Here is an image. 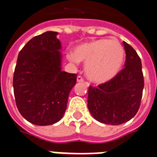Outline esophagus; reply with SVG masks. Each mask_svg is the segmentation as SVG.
<instances>
[{
	"label": "esophagus",
	"mask_w": 157,
	"mask_h": 157,
	"mask_svg": "<svg viewBox=\"0 0 157 157\" xmlns=\"http://www.w3.org/2000/svg\"><path fill=\"white\" fill-rule=\"evenodd\" d=\"M77 82H78V83H83V82H84V78L81 76H78L77 77Z\"/></svg>",
	"instance_id": "34e87169"
}]
</instances>
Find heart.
I'll use <instances>...</instances> for the list:
<instances>
[{
    "mask_svg": "<svg viewBox=\"0 0 157 157\" xmlns=\"http://www.w3.org/2000/svg\"><path fill=\"white\" fill-rule=\"evenodd\" d=\"M67 57L71 63H86L84 72L89 80L94 84H105L121 71L125 51L118 41L102 38L78 45L74 53H67Z\"/></svg>",
    "mask_w": 157,
    "mask_h": 157,
    "instance_id": "obj_1",
    "label": "heart"
}]
</instances>
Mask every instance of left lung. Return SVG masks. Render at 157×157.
<instances>
[{
  "label": "left lung",
  "mask_w": 157,
  "mask_h": 157,
  "mask_svg": "<svg viewBox=\"0 0 157 157\" xmlns=\"http://www.w3.org/2000/svg\"><path fill=\"white\" fill-rule=\"evenodd\" d=\"M125 67L113 79L89 88L88 108L94 119L110 125H120L132 119L140 105L144 77L140 56L123 41Z\"/></svg>",
  "instance_id": "1"
}]
</instances>
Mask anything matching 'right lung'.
Here are the masks:
<instances>
[{"label":"right lung","instance_id":"add662e5","mask_svg":"<svg viewBox=\"0 0 157 157\" xmlns=\"http://www.w3.org/2000/svg\"><path fill=\"white\" fill-rule=\"evenodd\" d=\"M57 32L35 36L20 51L13 75L17 107L28 122L46 126L62 119L77 75L62 71Z\"/></svg>","mask_w":157,"mask_h":157}]
</instances>
